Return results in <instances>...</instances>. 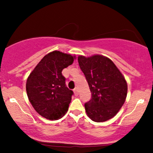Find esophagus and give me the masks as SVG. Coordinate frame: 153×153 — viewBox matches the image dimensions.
<instances>
[{
    "mask_svg": "<svg viewBox=\"0 0 153 153\" xmlns=\"http://www.w3.org/2000/svg\"><path fill=\"white\" fill-rule=\"evenodd\" d=\"M74 94H75V96H78V88H75L74 89Z\"/></svg>",
    "mask_w": 153,
    "mask_h": 153,
    "instance_id": "34e87169",
    "label": "esophagus"
}]
</instances>
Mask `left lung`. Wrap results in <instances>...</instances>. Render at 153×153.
Masks as SVG:
<instances>
[{"instance_id": "8db88e82", "label": "left lung", "mask_w": 153, "mask_h": 153, "mask_svg": "<svg viewBox=\"0 0 153 153\" xmlns=\"http://www.w3.org/2000/svg\"><path fill=\"white\" fill-rule=\"evenodd\" d=\"M78 60L92 95L85 103L87 115L96 122L113 118L127 98V83L124 77L114 63L103 55H80Z\"/></svg>"}]
</instances>
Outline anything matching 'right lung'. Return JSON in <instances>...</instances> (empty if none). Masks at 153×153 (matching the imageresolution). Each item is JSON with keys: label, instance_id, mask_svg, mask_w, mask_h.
Returning <instances> with one entry per match:
<instances>
[{"label": "right lung", "instance_id": "1", "mask_svg": "<svg viewBox=\"0 0 153 153\" xmlns=\"http://www.w3.org/2000/svg\"><path fill=\"white\" fill-rule=\"evenodd\" d=\"M75 57L59 51L46 54L28 77L26 89L29 101L39 115L50 120L63 117L69 108L73 91L62 74Z\"/></svg>", "mask_w": 153, "mask_h": 153}]
</instances>
